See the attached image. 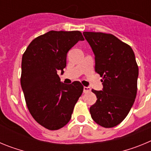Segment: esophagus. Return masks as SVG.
<instances>
[{
	"instance_id": "1",
	"label": "esophagus",
	"mask_w": 151,
	"mask_h": 151,
	"mask_svg": "<svg viewBox=\"0 0 151 151\" xmlns=\"http://www.w3.org/2000/svg\"><path fill=\"white\" fill-rule=\"evenodd\" d=\"M91 91V88L89 87H84L83 88V92L84 93H88Z\"/></svg>"
}]
</instances>
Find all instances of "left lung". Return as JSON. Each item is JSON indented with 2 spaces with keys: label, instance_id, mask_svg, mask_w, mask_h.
<instances>
[{
  "label": "left lung",
  "instance_id": "left-lung-1",
  "mask_svg": "<svg viewBox=\"0 0 151 151\" xmlns=\"http://www.w3.org/2000/svg\"><path fill=\"white\" fill-rule=\"evenodd\" d=\"M95 56V72L103 90L92 89L97 101L90 107L93 120L113 128L127 116L137 94L138 66L133 50L112 34L84 32Z\"/></svg>",
  "mask_w": 151,
  "mask_h": 151
}]
</instances>
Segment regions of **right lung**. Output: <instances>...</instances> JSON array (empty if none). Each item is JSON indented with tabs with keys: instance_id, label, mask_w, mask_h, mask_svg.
I'll return each instance as SVG.
<instances>
[{
	"instance_id": "obj_1",
	"label": "right lung",
	"mask_w": 151,
	"mask_h": 151,
	"mask_svg": "<svg viewBox=\"0 0 151 151\" xmlns=\"http://www.w3.org/2000/svg\"><path fill=\"white\" fill-rule=\"evenodd\" d=\"M78 41H84L79 31H50L35 38L22 55L20 82L26 105L35 120L49 130L69 122L83 91L79 82L66 85L57 75Z\"/></svg>"
}]
</instances>
